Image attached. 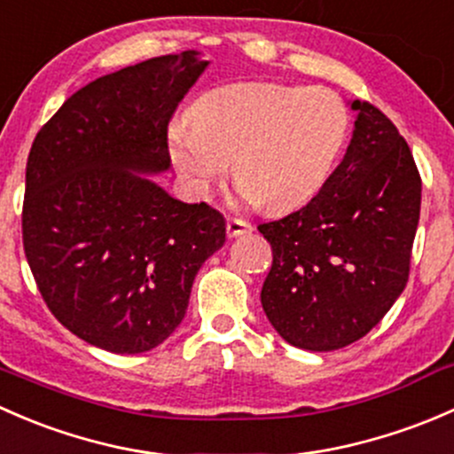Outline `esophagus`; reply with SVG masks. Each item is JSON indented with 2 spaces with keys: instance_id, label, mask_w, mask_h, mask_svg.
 I'll return each mask as SVG.
<instances>
[{
  "instance_id": "34e87169",
  "label": "esophagus",
  "mask_w": 454,
  "mask_h": 454,
  "mask_svg": "<svg viewBox=\"0 0 454 454\" xmlns=\"http://www.w3.org/2000/svg\"><path fill=\"white\" fill-rule=\"evenodd\" d=\"M254 231L251 223L242 221V218H229L227 221V236L229 238H238V236H247V233Z\"/></svg>"
}]
</instances>
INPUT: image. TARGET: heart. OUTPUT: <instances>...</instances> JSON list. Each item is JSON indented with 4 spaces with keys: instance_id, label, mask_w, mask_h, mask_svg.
I'll return each mask as SVG.
<instances>
[{
    "instance_id": "heart-1",
    "label": "heart",
    "mask_w": 454,
    "mask_h": 454,
    "mask_svg": "<svg viewBox=\"0 0 454 454\" xmlns=\"http://www.w3.org/2000/svg\"><path fill=\"white\" fill-rule=\"evenodd\" d=\"M192 122L168 129V153L181 179L203 196L233 161L245 203L286 214L328 185L349 139V111L328 87L229 82L194 102Z\"/></svg>"
}]
</instances>
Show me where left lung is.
Wrapping results in <instances>:
<instances>
[{
	"instance_id": "1",
	"label": "left lung",
	"mask_w": 454,
	"mask_h": 454,
	"mask_svg": "<svg viewBox=\"0 0 454 454\" xmlns=\"http://www.w3.org/2000/svg\"><path fill=\"white\" fill-rule=\"evenodd\" d=\"M354 135L324 190L282 221L264 223L273 264L262 308L286 343L332 352L365 336L409 279L422 181L394 122L352 100Z\"/></svg>"
}]
</instances>
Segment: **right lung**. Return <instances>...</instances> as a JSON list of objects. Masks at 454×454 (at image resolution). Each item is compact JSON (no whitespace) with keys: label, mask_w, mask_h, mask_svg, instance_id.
<instances>
[{"label":"right lung","mask_w":454,"mask_h":454,"mask_svg":"<svg viewBox=\"0 0 454 454\" xmlns=\"http://www.w3.org/2000/svg\"><path fill=\"white\" fill-rule=\"evenodd\" d=\"M209 60L196 50L96 78L36 133L26 166L23 249L52 315L89 345L142 354L188 310L225 218L172 199L168 124Z\"/></svg>","instance_id":"1"}]
</instances>
